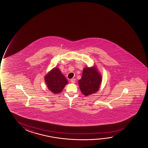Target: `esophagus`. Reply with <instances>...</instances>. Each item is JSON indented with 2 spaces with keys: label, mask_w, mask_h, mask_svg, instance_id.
Listing matches in <instances>:
<instances>
[{
  "label": "esophagus",
  "mask_w": 148,
  "mask_h": 148,
  "mask_svg": "<svg viewBox=\"0 0 148 148\" xmlns=\"http://www.w3.org/2000/svg\"><path fill=\"white\" fill-rule=\"evenodd\" d=\"M75 81H76V79L75 78H73V79H71V82L72 83H74L75 82Z\"/></svg>",
  "instance_id": "esophagus-1"
}]
</instances>
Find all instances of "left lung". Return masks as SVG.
Instances as JSON below:
<instances>
[{
  "instance_id": "8db88e82",
  "label": "left lung",
  "mask_w": 148,
  "mask_h": 148,
  "mask_svg": "<svg viewBox=\"0 0 148 148\" xmlns=\"http://www.w3.org/2000/svg\"><path fill=\"white\" fill-rule=\"evenodd\" d=\"M101 75L95 65L83 69L81 79L78 81L81 92L85 96L95 93L101 84Z\"/></svg>"
}]
</instances>
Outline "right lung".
<instances>
[{"instance_id": "add662e5", "label": "right lung", "mask_w": 148, "mask_h": 148, "mask_svg": "<svg viewBox=\"0 0 148 148\" xmlns=\"http://www.w3.org/2000/svg\"><path fill=\"white\" fill-rule=\"evenodd\" d=\"M45 80L49 90L55 94L60 93L68 83L60 69L55 67L45 76Z\"/></svg>"}]
</instances>
